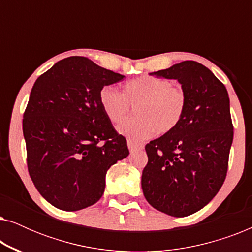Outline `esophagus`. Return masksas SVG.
<instances>
[{
	"label": "esophagus",
	"instance_id": "esophagus-1",
	"mask_svg": "<svg viewBox=\"0 0 252 252\" xmlns=\"http://www.w3.org/2000/svg\"><path fill=\"white\" fill-rule=\"evenodd\" d=\"M127 146H128V149H129L130 153H134V151H135V150L143 149L142 144L135 143V142H133V141H130V140L127 141Z\"/></svg>",
	"mask_w": 252,
	"mask_h": 252
}]
</instances>
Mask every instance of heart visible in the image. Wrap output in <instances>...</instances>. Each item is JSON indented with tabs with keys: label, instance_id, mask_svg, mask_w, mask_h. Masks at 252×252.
<instances>
[{
	"label": "heart",
	"instance_id": "obj_1",
	"mask_svg": "<svg viewBox=\"0 0 252 252\" xmlns=\"http://www.w3.org/2000/svg\"><path fill=\"white\" fill-rule=\"evenodd\" d=\"M98 102L106 118L113 124L122 123L135 105L137 116L124 122L118 132L134 141L147 140L157 132L173 130L184 118L187 97L182 88L173 86L168 79L141 75L127 81L124 92L104 86Z\"/></svg>",
	"mask_w": 252,
	"mask_h": 252
}]
</instances>
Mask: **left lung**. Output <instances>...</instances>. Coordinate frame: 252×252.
<instances>
[{"mask_svg": "<svg viewBox=\"0 0 252 252\" xmlns=\"http://www.w3.org/2000/svg\"><path fill=\"white\" fill-rule=\"evenodd\" d=\"M149 74L178 80L187 105L173 130L146 146L143 195L158 211L187 217L211 202L225 181L233 142L228 93L208 67L194 61Z\"/></svg>", "mask_w": 252, "mask_h": 252, "instance_id": "left-lung-1", "label": "left lung"}]
</instances>
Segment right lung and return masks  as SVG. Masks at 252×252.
I'll return each mask as SVG.
<instances>
[{
  "instance_id": "1",
  "label": "right lung",
  "mask_w": 252,
  "mask_h": 252,
  "mask_svg": "<svg viewBox=\"0 0 252 252\" xmlns=\"http://www.w3.org/2000/svg\"><path fill=\"white\" fill-rule=\"evenodd\" d=\"M124 75L81 56L57 62L36 79L24 112L30 177L41 196L64 211L95 204L111 165L129 155L98 102Z\"/></svg>"
}]
</instances>
